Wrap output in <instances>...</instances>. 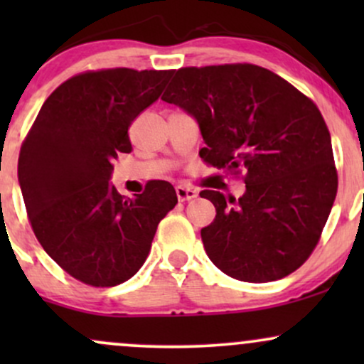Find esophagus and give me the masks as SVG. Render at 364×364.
<instances>
[{
    "instance_id": "1",
    "label": "esophagus",
    "mask_w": 364,
    "mask_h": 364,
    "mask_svg": "<svg viewBox=\"0 0 364 364\" xmlns=\"http://www.w3.org/2000/svg\"><path fill=\"white\" fill-rule=\"evenodd\" d=\"M176 195L179 202H186V200H193L198 195V191L195 188L188 186V185H178L176 186Z\"/></svg>"
}]
</instances>
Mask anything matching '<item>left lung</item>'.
<instances>
[{
  "instance_id": "obj_1",
  "label": "left lung",
  "mask_w": 364,
  "mask_h": 364,
  "mask_svg": "<svg viewBox=\"0 0 364 364\" xmlns=\"http://www.w3.org/2000/svg\"><path fill=\"white\" fill-rule=\"evenodd\" d=\"M162 101L198 123L203 161L245 173L237 200L200 191L217 210L202 229L212 263L245 282L277 281L299 269L337 193L332 140L318 107L257 65L181 68Z\"/></svg>"
}]
</instances>
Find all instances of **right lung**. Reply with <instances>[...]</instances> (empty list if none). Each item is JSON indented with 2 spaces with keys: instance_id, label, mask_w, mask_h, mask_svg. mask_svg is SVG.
Listing matches in <instances>:
<instances>
[{
  "instance_id": "1",
  "label": "right lung",
  "mask_w": 364,
  "mask_h": 364,
  "mask_svg": "<svg viewBox=\"0 0 364 364\" xmlns=\"http://www.w3.org/2000/svg\"><path fill=\"white\" fill-rule=\"evenodd\" d=\"M173 70L114 68L77 75L43 104L18 157L28 220L46 253L95 287L140 270L157 225L178 203L168 181L133 198L109 181L112 162L132 152V121L161 97Z\"/></svg>"
}]
</instances>
